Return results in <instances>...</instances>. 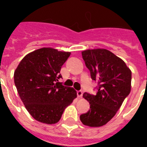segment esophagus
Segmentation results:
<instances>
[{"instance_id": "1", "label": "esophagus", "mask_w": 147, "mask_h": 147, "mask_svg": "<svg viewBox=\"0 0 147 147\" xmlns=\"http://www.w3.org/2000/svg\"><path fill=\"white\" fill-rule=\"evenodd\" d=\"M77 95H78V98H82L83 95L82 91V90H80V91H78V92H77Z\"/></svg>"}]
</instances>
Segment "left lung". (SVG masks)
<instances>
[{"instance_id": "8db88e82", "label": "left lung", "mask_w": 147, "mask_h": 147, "mask_svg": "<svg viewBox=\"0 0 147 147\" xmlns=\"http://www.w3.org/2000/svg\"><path fill=\"white\" fill-rule=\"evenodd\" d=\"M92 80L98 82V92L83 94L89 102L90 110L82 114L84 125L101 127L111 120L131 89V71L121 58L105 49L82 52Z\"/></svg>"}]
</instances>
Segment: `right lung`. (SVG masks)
I'll return each mask as SVG.
<instances>
[{"mask_svg":"<svg viewBox=\"0 0 147 147\" xmlns=\"http://www.w3.org/2000/svg\"><path fill=\"white\" fill-rule=\"evenodd\" d=\"M71 53L53 48H41L29 53L14 71V84L20 98L33 118L53 124L73 100V88L59 82L60 70Z\"/></svg>","mask_w":147,"mask_h":147,"instance_id":"add662e5","label":"right lung"}]
</instances>
